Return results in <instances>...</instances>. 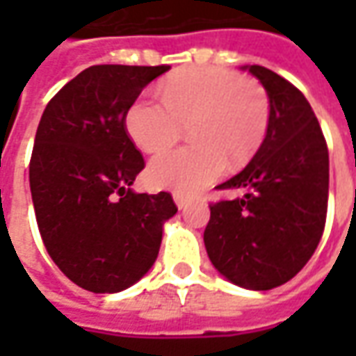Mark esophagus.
Masks as SVG:
<instances>
[{
  "mask_svg": "<svg viewBox=\"0 0 356 356\" xmlns=\"http://www.w3.org/2000/svg\"><path fill=\"white\" fill-rule=\"evenodd\" d=\"M173 200H175V204H177L179 209H185L186 206L191 204V198H188V196H185V194H181V193L173 194Z\"/></svg>",
  "mask_w": 356,
  "mask_h": 356,
  "instance_id": "esophagus-1",
  "label": "esophagus"
}]
</instances>
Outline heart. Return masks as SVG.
<instances>
[{
    "label": "heart",
    "instance_id": "heart-1",
    "mask_svg": "<svg viewBox=\"0 0 356 356\" xmlns=\"http://www.w3.org/2000/svg\"><path fill=\"white\" fill-rule=\"evenodd\" d=\"M160 99L133 102L125 127L145 152L175 145L188 125L191 145L156 156L148 181L158 188L194 194L221 175L225 162L238 168L259 150L270 125V99L254 78L198 66L173 74L160 83Z\"/></svg>",
    "mask_w": 356,
    "mask_h": 356
}]
</instances>
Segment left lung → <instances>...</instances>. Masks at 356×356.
Listing matches in <instances>:
<instances>
[{
	"mask_svg": "<svg viewBox=\"0 0 356 356\" xmlns=\"http://www.w3.org/2000/svg\"><path fill=\"white\" fill-rule=\"evenodd\" d=\"M270 99L267 137L238 175L217 191L246 194L211 202L204 244L213 267L248 290L288 282L311 259L326 225L328 145L311 104L265 66L248 68Z\"/></svg>",
	"mask_w": 356,
	"mask_h": 356,
	"instance_id": "obj_1",
	"label": "left lung"
}]
</instances>
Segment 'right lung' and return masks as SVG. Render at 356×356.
<instances>
[{"label": "right lung", "instance_id": "obj_1", "mask_svg": "<svg viewBox=\"0 0 356 356\" xmlns=\"http://www.w3.org/2000/svg\"><path fill=\"white\" fill-rule=\"evenodd\" d=\"M170 66L95 65L43 110L30 158V191L43 244L74 284L95 293L129 288L152 267L170 193L129 186L145 158L125 127L143 88Z\"/></svg>", "mask_w": 356, "mask_h": 356}]
</instances>
